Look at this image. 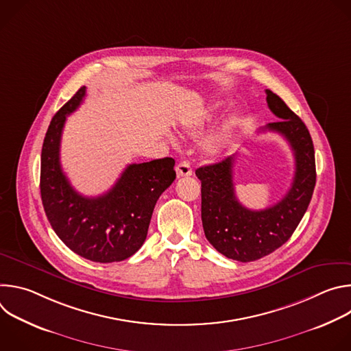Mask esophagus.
I'll return each instance as SVG.
<instances>
[{
	"mask_svg": "<svg viewBox=\"0 0 351 351\" xmlns=\"http://www.w3.org/2000/svg\"><path fill=\"white\" fill-rule=\"evenodd\" d=\"M176 175L178 178H184V176H191L193 175V169L190 167L189 162L182 161L176 165Z\"/></svg>",
	"mask_w": 351,
	"mask_h": 351,
	"instance_id": "1",
	"label": "esophagus"
}]
</instances>
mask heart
Here are the masks:
<instances>
[{"label":"heart","instance_id":"1","mask_svg":"<svg viewBox=\"0 0 351 351\" xmlns=\"http://www.w3.org/2000/svg\"><path fill=\"white\" fill-rule=\"evenodd\" d=\"M211 118H213V112H206L202 118H199L198 121H195L193 129H195V128L199 126V125H203L204 121H208V119H211ZM234 126H236V119L228 121V122L207 141L206 149H207V153H208L210 156H214V154L219 153V149H221V148L226 144V141L230 138Z\"/></svg>","mask_w":351,"mask_h":351}]
</instances>
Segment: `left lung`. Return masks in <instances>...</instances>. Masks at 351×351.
I'll return each instance as SVG.
<instances>
[{
  "mask_svg": "<svg viewBox=\"0 0 351 351\" xmlns=\"http://www.w3.org/2000/svg\"><path fill=\"white\" fill-rule=\"evenodd\" d=\"M269 110L279 118L263 130L282 134L290 144L295 172L286 195L265 210H248L239 203L233 184L236 156L195 171L202 180V221L207 240L228 258L250 263L285 244L304 217L315 187V154L311 134L283 99L265 90Z\"/></svg>",
  "mask_w": 351,
  "mask_h": 351,
  "instance_id": "8db88e82",
  "label": "left lung"
}]
</instances>
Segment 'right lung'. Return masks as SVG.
Returning a JSON list of instances; mask_svg holds the SVG:
<instances>
[{
    "mask_svg": "<svg viewBox=\"0 0 351 351\" xmlns=\"http://www.w3.org/2000/svg\"><path fill=\"white\" fill-rule=\"evenodd\" d=\"M84 95L83 86L54 115L45 133L40 171L43 207L57 236L73 253L94 263H118L143 245L157 199L176 178L175 160L130 164L107 193L79 194L62 171L60 147L66 117Z\"/></svg>",
    "mask_w": 351,
    "mask_h": 351,
    "instance_id": "obj_1",
    "label": "right lung"
}]
</instances>
